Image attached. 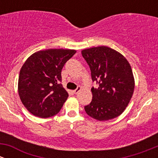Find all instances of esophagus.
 <instances>
[{
  "label": "esophagus",
  "mask_w": 158,
  "mask_h": 158,
  "mask_svg": "<svg viewBox=\"0 0 158 158\" xmlns=\"http://www.w3.org/2000/svg\"><path fill=\"white\" fill-rule=\"evenodd\" d=\"M81 89H82V88H81L80 86L77 87V89H75V90H73V93H74V94H77V93H79V92H80Z\"/></svg>",
  "instance_id": "obj_1"
}]
</instances>
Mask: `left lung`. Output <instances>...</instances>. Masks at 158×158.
Wrapping results in <instances>:
<instances>
[{
	"label": "left lung",
	"mask_w": 158,
	"mask_h": 158,
	"mask_svg": "<svg viewBox=\"0 0 158 158\" xmlns=\"http://www.w3.org/2000/svg\"><path fill=\"white\" fill-rule=\"evenodd\" d=\"M89 64L92 81L98 87H92V99L85 106L90 117L98 121H108L120 115L133 95L135 78L130 63L118 51L106 47H92L82 50Z\"/></svg>",
	"instance_id": "left-lung-1"
}]
</instances>
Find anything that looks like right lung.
Here are the masks:
<instances>
[{
    "label": "right lung",
    "mask_w": 158,
    "mask_h": 158,
    "mask_svg": "<svg viewBox=\"0 0 158 158\" xmlns=\"http://www.w3.org/2000/svg\"><path fill=\"white\" fill-rule=\"evenodd\" d=\"M75 49H49L34 52L23 63L18 79V93L33 115L49 118L56 114L69 94L60 83L65 63Z\"/></svg>",
    "instance_id": "add662e5"
}]
</instances>
